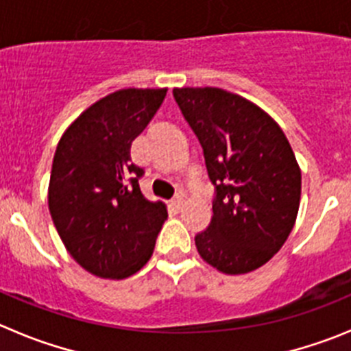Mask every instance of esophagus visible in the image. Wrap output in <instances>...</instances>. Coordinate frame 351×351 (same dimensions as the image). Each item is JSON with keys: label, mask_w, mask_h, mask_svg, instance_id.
<instances>
[{"label": "esophagus", "mask_w": 351, "mask_h": 351, "mask_svg": "<svg viewBox=\"0 0 351 351\" xmlns=\"http://www.w3.org/2000/svg\"><path fill=\"white\" fill-rule=\"evenodd\" d=\"M171 206L175 209H182V206H183V195L182 194H176L175 197L171 199Z\"/></svg>", "instance_id": "34e87169"}]
</instances>
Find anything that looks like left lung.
I'll use <instances>...</instances> for the list:
<instances>
[{
    "label": "left lung",
    "instance_id": "obj_1",
    "mask_svg": "<svg viewBox=\"0 0 351 351\" xmlns=\"http://www.w3.org/2000/svg\"><path fill=\"white\" fill-rule=\"evenodd\" d=\"M215 185L213 218L195 235L206 263L247 274L282 247L296 221L301 171L280 126L241 95L221 88H175Z\"/></svg>",
    "mask_w": 351,
    "mask_h": 351
}]
</instances>
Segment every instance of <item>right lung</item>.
<instances>
[{
  "mask_svg": "<svg viewBox=\"0 0 351 351\" xmlns=\"http://www.w3.org/2000/svg\"><path fill=\"white\" fill-rule=\"evenodd\" d=\"M166 88H126L88 107L55 150L48 186L51 220L71 256L101 279H126L150 260L166 206L143 197V169L131 142L166 97Z\"/></svg>",
  "mask_w": 351,
  "mask_h": 351,
  "instance_id": "right-lung-1",
  "label": "right lung"
}]
</instances>
